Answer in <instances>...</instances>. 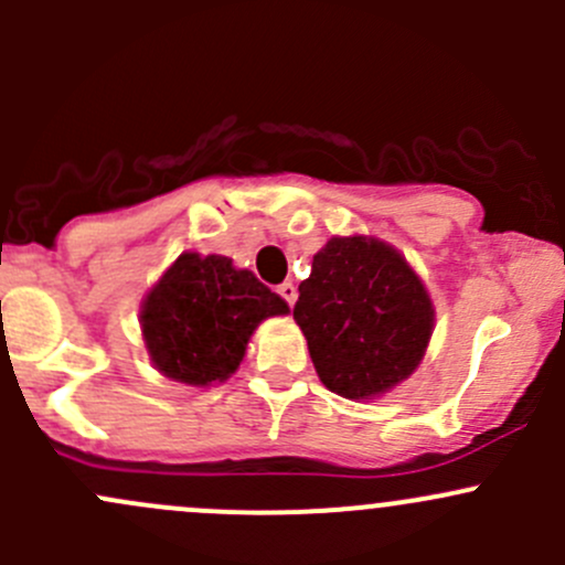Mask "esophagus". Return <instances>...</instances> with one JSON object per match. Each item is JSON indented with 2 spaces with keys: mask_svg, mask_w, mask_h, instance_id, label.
Instances as JSON below:
<instances>
[{
  "mask_svg": "<svg viewBox=\"0 0 565 565\" xmlns=\"http://www.w3.org/2000/svg\"><path fill=\"white\" fill-rule=\"evenodd\" d=\"M276 292L281 295V298H284V303H287V306H295V300H298V287H295L292 281H284L281 287L276 289Z\"/></svg>",
  "mask_w": 565,
  "mask_h": 565,
  "instance_id": "1",
  "label": "esophagus"
}]
</instances>
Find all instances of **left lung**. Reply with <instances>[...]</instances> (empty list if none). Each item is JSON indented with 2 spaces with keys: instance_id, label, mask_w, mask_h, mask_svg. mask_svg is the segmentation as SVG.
Wrapping results in <instances>:
<instances>
[{
  "instance_id": "8db88e82",
  "label": "left lung",
  "mask_w": 565,
  "mask_h": 565,
  "mask_svg": "<svg viewBox=\"0 0 565 565\" xmlns=\"http://www.w3.org/2000/svg\"><path fill=\"white\" fill-rule=\"evenodd\" d=\"M298 292L292 317L328 391L380 396L424 358L435 311L396 248L372 237H333Z\"/></svg>"
}]
</instances>
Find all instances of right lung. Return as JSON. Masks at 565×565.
<instances>
[{"label":"right lung","mask_w":565,"mask_h":565,"mask_svg":"<svg viewBox=\"0 0 565 565\" xmlns=\"http://www.w3.org/2000/svg\"><path fill=\"white\" fill-rule=\"evenodd\" d=\"M289 306L226 256L182 254L141 306V333L158 372L177 383H224L241 366L250 333Z\"/></svg>","instance_id":"obj_1"}]
</instances>
